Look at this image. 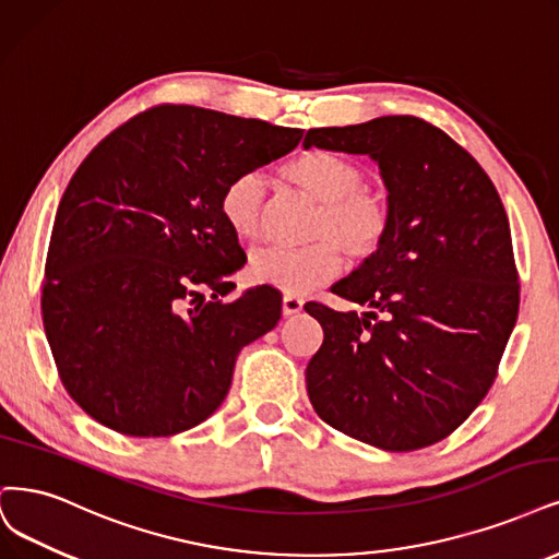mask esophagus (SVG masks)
<instances>
[{"label":"esophagus","mask_w":559,"mask_h":559,"mask_svg":"<svg viewBox=\"0 0 559 559\" xmlns=\"http://www.w3.org/2000/svg\"><path fill=\"white\" fill-rule=\"evenodd\" d=\"M302 310V300L298 298V296H292V294H286L284 298H282V312H284V317H292V314H298Z\"/></svg>","instance_id":"34e87169"}]
</instances>
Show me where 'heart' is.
Returning a JSON list of instances; mask_svg holds the SVG:
<instances>
[{
  "label": "heart",
  "instance_id": "1",
  "mask_svg": "<svg viewBox=\"0 0 559 559\" xmlns=\"http://www.w3.org/2000/svg\"><path fill=\"white\" fill-rule=\"evenodd\" d=\"M284 178L321 203V215L312 228V240L319 242L302 249H259L247 265V275L254 284L300 296L340 275V251L360 263L372 259L386 242L391 230L389 201L365 187V170L356 162L331 150H305L284 166ZM265 203L263 176L245 170L224 187L219 213L238 240L252 242L263 230Z\"/></svg>",
  "mask_w": 559,
  "mask_h": 559
}]
</instances>
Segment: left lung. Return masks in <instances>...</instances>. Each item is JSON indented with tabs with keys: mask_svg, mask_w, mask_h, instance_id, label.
Listing matches in <instances>:
<instances>
[{
	"mask_svg": "<svg viewBox=\"0 0 559 559\" xmlns=\"http://www.w3.org/2000/svg\"><path fill=\"white\" fill-rule=\"evenodd\" d=\"M302 145L372 157L391 207L386 242L333 286L368 312L305 305L323 329L307 395L329 426L365 444H437L490 391L518 319L502 199L463 145L414 115L310 129Z\"/></svg>",
	"mask_w": 559,
	"mask_h": 559,
	"instance_id": "8db88e82",
	"label": "left lung"
}]
</instances>
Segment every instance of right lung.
Segmentation results:
<instances>
[{"label":"right lung","instance_id":"right-lung-1","mask_svg":"<svg viewBox=\"0 0 559 559\" xmlns=\"http://www.w3.org/2000/svg\"><path fill=\"white\" fill-rule=\"evenodd\" d=\"M300 139L302 129L162 104L110 131L73 173L41 314L57 374L96 423L170 437L224 402L240 349L275 329L282 296L257 286L219 300L247 261L219 213L222 191Z\"/></svg>","mask_w":559,"mask_h":559}]
</instances>
